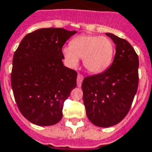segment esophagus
Here are the masks:
<instances>
[{
	"instance_id": "esophagus-1",
	"label": "esophagus",
	"mask_w": 152,
	"mask_h": 152,
	"mask_svg": "<svg viewBox=\"0 0 152 152\" xmlns=\"http://www.w3.org/2000/svg\"><path fill=\"white\" fill-rule=\"evenodd\" d=\"M83 79H84L83 75H81V74L78 73V75H77V86L78 87L81 86V83H82V80H83Z\"/></svg>"
}]
</instances>
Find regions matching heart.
Instances as JSON below:
<instances>
[{"instance_id":"b5f03b06","label":"heart","mask_w":152,"mask_h":152,"mask_svg":"<svg viewBox=\"0 0 152 152\" xmlns=\"http://www.w3.org/2000/svg\"><path fill=\"white\" fill-rule=\"evenodd\" d=\"M62 54L70 67H76L79 58L89 72L101 73L111 65L114 54V44L107 37L94 34L76 36L70 42V46L63 48Z\"/></svg>"}]
</instances>
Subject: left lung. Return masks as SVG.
Returning <instances> with one entry per match:
<instances>
[{"mask_svg":"<svg viewBox=\"0 0 152 152\" xmlns=\"http://www.w3.org/2000/svg\"><path fill=\"white\" fill-rule=\"evenodd\" d=\"M116 45L113 63L81 84L86 115L95 126L116 125L128 114L138 87L139 59L127 40L106 33Z\"/></svg>","mask_w":152,"mask_h":152,"instance_id":"obj_1","label":"left lung"}]
</instances>
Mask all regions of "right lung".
Returning <instances> with one entry per match:
<instances>
[{"label": "right lung", "mask_w": 152, "mask_h": 152, "mask_svg": "<svg viewBox=\"0 0 152 152\" xmlns=\"http://www.w3.org/2000/svg\"><path fill=\"white\" fill-rule=\"evenodd\" d=\"M76 31L39 28L15 52L10 76L18 109L32 124L50 126L62 118L63 104L76 86L77 72L63 65L62 47Z\"/></svg>", "instance_id": "add662e5"}]
</instances>
